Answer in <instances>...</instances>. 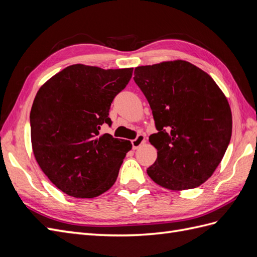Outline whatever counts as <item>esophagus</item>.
Returning <instances> with one entry per match:
<instances>
[{"label":"esophagus","instance_id":"esophagus-1","mask_svg":"<svg viewBox=\"0 0 257 257\" xmlns=\"http://www.w3.org/2000/svg\"><path fill=\"white\" fill-rule=\"evenodd\" d=\"M145 141H146L145 135H143V134L138 135L135 139H133V141H132V146H133V149L134 150L138 149V148L145 143Z\"/></svg>","mask_w":257,"mask_h":257}]
</instances>
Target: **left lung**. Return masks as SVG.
<instances>
[{
  "label": "left lung",
  "instance_id": "1",
  "mask_svg": "<svg viewBox=\"0 0 257 257\" xmlns=\"http://www.w3.org/2000/svg\"><path fill=\"white\" fill-rule=\"evenodd\" d=\"M134 80L151 107L158 158L147 169L172 191L197 188L212 176L230 142L226 96L203 69L183 60L138 66Z\"/></svg>",
  "mask_w": 257,
  "mask_h": 257
}]
</instances>
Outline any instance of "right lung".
<instances>
[{"label":"right lung","mask_w":257,"mask_h":257,"mask_svg":"<svg viewBox=\"0 0 257 257\" xmlns=\"http://www.w3.org/2000/svg\"><path fill=\"white\" fill-rule=\"evenodd\" d=\"M133 68L103 69L74 64L46 81L30 113L37 164L59 190L93 198L109 190L132 144L99 135L114 96L126 87Z\"/></svg>","instance_id":"add662e5"}]
</instances>
